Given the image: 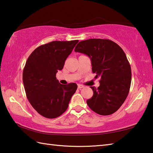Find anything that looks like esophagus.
I'll use <instances>...</instances> for the list:
<instances>
[{"instance_id": "obj_1", "label": "esophagus", "mask_w": 153, "mask_h": 153, "mask_svg": "<svg viewBox=\"0 0 153 153\" xmlns=\"http://www.w3.org/2000/svg\"><path fill=\"white\" fill-rule=\"evenodd\" d=\"M84 87V86L83 85H81V84H78V85H77V88H78V89H82Z\"/></svg>"}]
</instances>
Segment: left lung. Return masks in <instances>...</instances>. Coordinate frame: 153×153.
<instances>
[{
  "label": "left lung",
  "instance_id": "1",
  "mask_svg": "<svg viewBox=\"0 0 153 153\" xmlns=\"http://www.w3.org/2000/svg\"><path fill=\"white\" fill-rule=\"evenodd\" d=\"M74 51L90 58L95 77L100 78L98 88L90 87L94 94L87 100L88 106L100 115L116 112L128 95L131 84V68L123 49L107 39H90L80 41Z\"/></svg>",
  "mask_w": 153,
  "mask_h": 153
}]
</instances>
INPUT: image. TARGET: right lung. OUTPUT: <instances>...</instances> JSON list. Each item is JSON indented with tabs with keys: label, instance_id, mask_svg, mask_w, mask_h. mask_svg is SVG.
<instances>
[{
	"label": "right lung",
	"instance_id": "1",
	"mask_svg": "<svg viewBox=\"0 0 153 153\" xmlns=\"http://www.w3.org/2000/svg\"><path fill=\"white\" fill-rule=\"evenodd\" d=\"M78 40L54 41L36 48L27 59L23 72L27 98L33 108L48 118L59 117L67 110L77 90L75 83L62 85L56 78Z\"/></svg>",
	"mask_w": 153,
	"mask_h": 153
}]
</instances>
